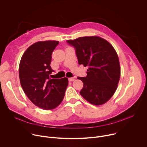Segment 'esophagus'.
Segmentation results:
<instances>
[{
	"instance_id": "34e87169",
	"label": "esophagus",
	"mask_w": 147,
	"mask_h": 147,
	"mask_svg": "<svg viewBox=\"0 0 147 147\" xmlns=\"http://www.w3.org/2000/svg\"><path fill=\"white\" fill-rule=\"evenodd\" d=\"M68 80H69V81H73L75 79H74V78H72V77H71V78H69V79H68Z\"/></svg>"
}]
</instances>
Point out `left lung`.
I'll use <instances>...</instances> for the list:
<instances>
[{"label":"left lung","instance_id":"left-lung-1","mask_svg":"<svg viewBox=\"0 0 147 147\" xmlns=\"http://www.w3.org/2000/svg\"><path fill=\"white\" fill-rule=\"evenodd\" d=\"M67 42L73 47L78 64L88 66L86 77H78L83 84L81 95L95 105L106 103L115 92L120 77L116 52L100 37L83 36Z\"/></svg>","mask_w":147,"mask_h":147}]
</instances>
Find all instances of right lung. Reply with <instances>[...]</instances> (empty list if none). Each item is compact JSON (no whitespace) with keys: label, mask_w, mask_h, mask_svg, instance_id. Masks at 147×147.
<instances>
[{"label":"right lung","mask_w":147,"mask_h":147,"mask_svg":"<svg viewBox=\"0 0 147 147\" xmlns=\"http://www.w3.org/2000/svg\"><path fill=\"white\" fill-rule=\"evenodd\" d=\"M59 42L46 40L31 45L24 52L19 65L22 87L29 99L45 110L56 108L63 99L68 79L51 78L53 71L50 64L52 53Z\"/></svg>","instance_id":"obj_1"}]
</instances>
